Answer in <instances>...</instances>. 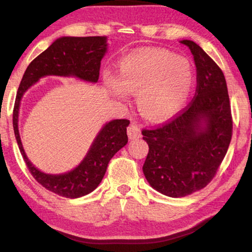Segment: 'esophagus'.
Returning a JSON list of instances; mask_svg holds the SVG:
<instances>
[{"label": "esophagus", "instance_id": "esophagus-1", "mask_svg": "<svg viewBox=\"0 0 252 252\" xmlns=\"http://www.w3.org/2000/svg\"><path fill=\"white\" fill-rule=\"evenodd\" d=\"M127 135H128L129 140H135L141 137V129L139 128V126L135 125V124H130L127 127Z\"/></svg>", "mask_w": 252, "mask_h": 252}]
</instances>
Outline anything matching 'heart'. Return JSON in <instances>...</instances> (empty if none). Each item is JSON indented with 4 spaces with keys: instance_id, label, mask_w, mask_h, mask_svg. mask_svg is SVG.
I'll use <instances>...</instances> for the list:
<instances>
[{
    "instance_id": "heart-1",
    "label": "heart",
    "mask_w": 252,
    "mask_h": 252,
    "mask_svg": "<svg viewBox=\"0 0 252 252\" xmlns=\"http://www.w3.org/2000/svg\"><path fill=\"white\" fill-rule=\"evenodd\" d=\"M104 80L117 97L136 93L137 108L151 122H160L177 112L192 87L188 62L163 50L128 55L120 62L117 79L105 74Z\"/></svg>"
}]
</instances>
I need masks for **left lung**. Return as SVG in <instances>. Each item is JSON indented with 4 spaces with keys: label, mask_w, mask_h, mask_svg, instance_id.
Listing matches in <instances>:
<instances>
[{
    "label": "left lung",
    "mask_w": 252,
    "mask_h": 252,
    "mask_svg": "<svg viewBox=\"0 0 252 252\" xmlns=\"http://www.w3.org/2000/svg\"><path fill=\"white\" fill-rule=\"evenodd\" d=\"M194 56L197 87L191 102L156 128H143L149 153L144 177L170 197L201 190L217 174L228 150L233 118L225 75L194 41L182 40Z\"/></svg>",
    "instance_id": "obj_1"
}]
</instances>
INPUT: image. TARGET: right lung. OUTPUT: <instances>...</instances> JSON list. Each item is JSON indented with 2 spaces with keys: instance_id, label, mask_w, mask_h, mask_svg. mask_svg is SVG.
<instances>
[{
  "instance_id": "add662e5",
  "label": "right lung",
  "mask_w": 252,
  "mask_h": 252,
  "mask_svg": "<svg viewBox=\"0 0 252 252\" xmlns=\"http://www.w3.org/2000/svg\"><path fill=\"white\" fill-rule=\"evenodd\" d=\"M108 36H64L31 62L20 81L12 113L15 136L25 164L33 178L51 192L67 198H78L92 192L104 177L109 161L117 151L126 146V127L129 120L116 119L106 124L77 168L65 174L51 175L40 172L32 165L23 149L18 132L19 104L24 93L44 75H74L96 82L101 61L106 53Z\"/></svg>"
}]
</instances>
